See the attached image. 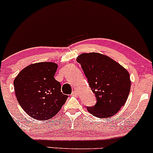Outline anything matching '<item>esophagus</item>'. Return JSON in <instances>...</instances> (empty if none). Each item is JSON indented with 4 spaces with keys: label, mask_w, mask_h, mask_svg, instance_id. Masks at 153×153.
Segmentation results:
<instances>
[{
    "label": "esophagus",
    "mask_w": 153,
    "mask_h": 153,
    "mask_svg": "<svg viewBox=\"0 0 153 153\" xmlns=\"http://www.w3.org/2000/svg\"><path fill=\"white\" fill-rule=\"evenodd\" d=\"M77 95H78V92H77L76 91H73V92H72V94H71V96H77Z\"/></svg>",
    "instance_id": "obj_1"
}]
</instances>
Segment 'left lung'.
<instances>
[{"instance_id":"8db88e82","label":"left lung","mask_w":153,"mask_h":153,"mask_svg":"<svg viewBox=\"0 0 153 153\" xmlns=\"http://www.w3.org/2000/svg\"><path fill=\"white\" fill-rule=\"evenodd\" d=\"M77 62L81 65L91 91L96 98L89 113L99 118H109L125 104L131 81L125 68L114 59L100 53L80 54Z\"/></svg>"}]
</instances>
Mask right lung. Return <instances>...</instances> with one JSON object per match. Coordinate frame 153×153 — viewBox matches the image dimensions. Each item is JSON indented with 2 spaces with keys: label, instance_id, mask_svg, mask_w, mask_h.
<instances>
[{
  "label": "right lung",
  "instance_id": "obj_1",
  "mask_svg": "<svg viewBox=\"0 0 153 153\" xmlns=\"http://www.w3.org/2000/svg\"><path fill=\"white\" fill-rule=\"evenodd\" d=\"M57 69L54 62L35 63L23 69L13 81L19 103L35 119L53 117L68 99L61 92L60 82L54 78Z\"/></svg>",
  "mask_w": 153,
  "mask_h": 153
}]
</instances>
